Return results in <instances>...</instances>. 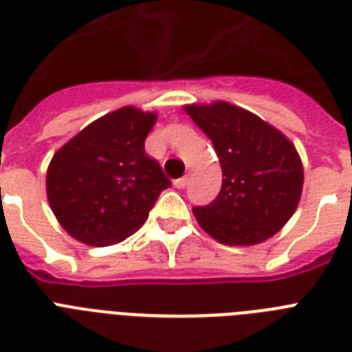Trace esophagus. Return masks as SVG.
I'll return each instance as SVG.
<instances>
[{"mask_svg":"<svg viewBox=\"0 0 352 352\" xmlns=\"http://www.w3.org/2000/svg\"><path fill=\"white\" fill-rule=\"evenodd\" d=\"M186 184H188V177H181V179L173 181V186H175L177 190H182V188H186Z\"/></svg>","mask_w":352,"mask_h":352,"instance_id":"obj_1","label":"esophagus"}]
</instances>
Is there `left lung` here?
Masks as SVG:
<instances>
[{
	"mask_svg": "<svg viewBox=\"0 0 352 352\" xmlns=\"http://www.w3.org/2000/svg\"><path fill=\"white\" fill-rule=\"evenodd\" d=\"M214 142L223 186L214 203L193 208L199 226L228 246H252L278 234L303 190L300 153L278 127L230 102L186 104Z\"/></svg>",
	"mask_w": 352,
	"mask_h": 352,
	"instance_id": "obj_1",
	"label": "left lung"
}]
</instances>
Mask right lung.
<instances>
[{
  "instance_id": "add662e5",
  "label": "right lung",
  "mask_w": 352,
  "mask_h": 352,
  "mask_svg": "<svg viewBox=\"0 0 352 352\" xmlns=\"http://www.w3.org/2000/svg\"><path fill=\"white\" fill-rule=\"evenodd\" d=\"M157 117L124 106L91 122L52 155L47 201L71 237L91 246L115 245L148 219L171 184L144 151Z\"/></svg>"
}]
</instances>
